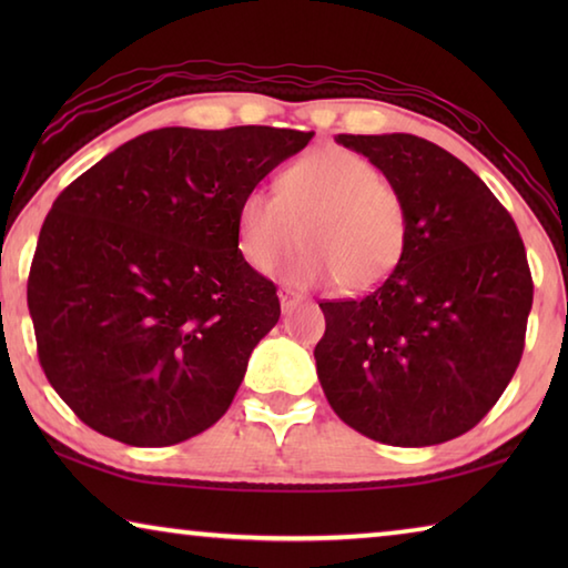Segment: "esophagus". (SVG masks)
<instances>
[{"label": "esophagus", "instance_id": "1", "mask_svg": "<svg viewBox=\"0 0 568 568\" xmlns=\"http://www.w3.org/2000/svg\"><path fill=\"white\" fill-rule=\"evenodd\" d=\"M277 297H281V305H283V311L287 313V311H293V307L301 303V295L297 293H293L291 287H283L281 293H277Z\"/></svg>", "mask_w": 568, "mask_h": 568}]
</instances>
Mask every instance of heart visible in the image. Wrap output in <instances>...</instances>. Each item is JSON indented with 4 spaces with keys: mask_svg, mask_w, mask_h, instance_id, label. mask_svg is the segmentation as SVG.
<instances>
[{
    "mask_svg": "<svg viewBox=\"0 0 568 568\" xmlns=\"http://www.w3.org/2000/svg\"><path fill=\"white\" fill-rule=\"evenodd\" d=\"M275 190H247L235 210L237 250L253 271L271 273L297 237L305 247L283 271L295 287L338 281L345 293H365L403 261L406 205L358 152L315 148L277 175Z\"/></svg>",
    "mask_w": 568,
    "mask_h": 568,
    "instance_id": "heart-1",
    "label": "heart"
}]
</instances>
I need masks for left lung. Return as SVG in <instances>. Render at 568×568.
<instances>
[{
	"instance_id": "obj_1",
	"label": "left lung",
	"mask_w": 568,
	"mask_h": 568,
	"mask_svg": "<svg viewBox=\"0 0 568 568\" xmlns=\"http://www.w3.org/2000/svg\"><path fill=\"white\" fill-rule=\"evenodd\" d=\"M398 190L403 261L358 301H325L315 365L343 423L388 446L466 434L524 353L534 281L508 210L474 170L416 134H338Z\"/></svg>"
}]
</instances>
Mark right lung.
Listing matches in <instances>:
<instances>
[{
    "label": "right lung",
    "mask_w": 568,
    "mask_h": 568,
    "mask_svg": "<svg viewBox=\"0 0 568 568\" xmlns=\"http://www.w3.org/2000/svg\"><path fill=\"white\" fill-rule=\"evenodd\" d=\"M313 132L245 124L140 134L67 185L27 281L37 353L74 416L128 446H172L225 416L281 318L240 255L235 210Z\"/></svg>",
    "instance_id": "1"
}]
</instances>
